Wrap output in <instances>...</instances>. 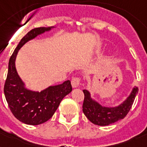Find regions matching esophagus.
Wrapping results in <instances>:
<instances>
[{
	"label": "esophagus",
	"instance_id": "1",
	"mask_svg": "<svg viewBox=\"0 0 147 147\" xmlns=\"http://www.w3.org/2000/svg\"><path fill=\"white\" fill-rule=\"evenodd\" d=\"M81 83V78L79 77H74L71 79V85L73 88H77Z\"/></svg>",
	"mask_w": 147,
	"mask_h": 147
}]
</instances>
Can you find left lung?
<instances>
[{
    "mask_svg": "<svg viewBox=\"0 0 147 147\" xmlns=\"http://www.w3.org/2000/svg\"><path fill=\"white\" fill-rule=\"evenodd\" d=\"M85 95L83 101L82 111L87 118L94 124L99 126H107L123 119L131 109L135 97L138 93V88L135 87L127 99L118 107H102L90 97L87 90H83Z\"/></svg>",
    "mask_w": 147,
    "mask_h": 147,
    "instance_id": "obj_1",
    "label": "left lung"
}]
</instances>
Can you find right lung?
<instances>
[{
    "label": "right lung",
    "mask_w": 147,
    "mask_h": 147,
    "mask_svg": "<svg viewBox=\"0 0 147 147\" xmlns=\"http://www.w3.org/2000/svg\"><path fill=\"white\" fill-rule=\"evenodd\" d=\"M50 29L39 27L31 30L22 38L9 60L3 92L13 116L26 124L39 125L49 120L63 98L72 90L69 80L61 85L50 86L40 92L27 90L24 88L15 68V59L19 49L29 40Z\"/></svg>",
    "instance_id": "obj_1"
}]
</instances>
